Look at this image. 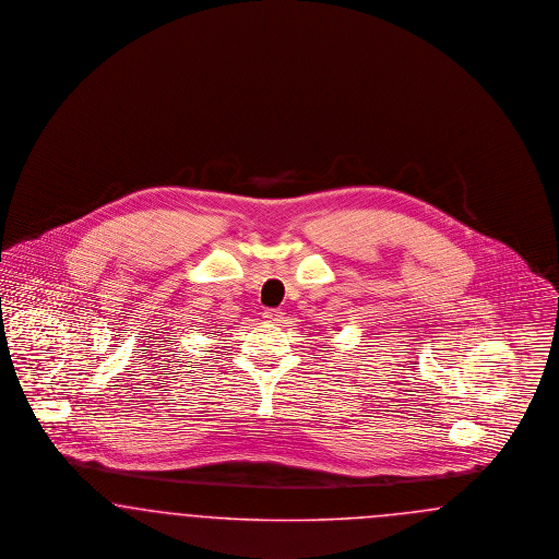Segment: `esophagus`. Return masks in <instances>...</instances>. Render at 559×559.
<instances>
[{"instance_id":"esophagus-1","label":"esophagus","mask_w":559,"mask_h":559,"mask_svg":"<svg viewBox=\"0 0 559 559\" xmlns=\"http://www.w3.org/2000/svg\"><path fill=\"white\" fill-rule=\"evenodd\" d=\"M263 317H265V321L273 323V325L284 323V313H282L280 309H265V311H263Z\"/></svg>"}]
</instances>
